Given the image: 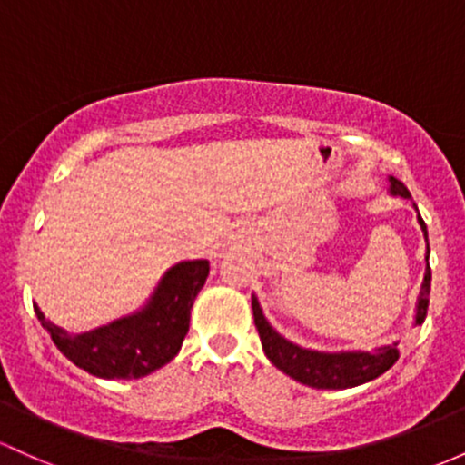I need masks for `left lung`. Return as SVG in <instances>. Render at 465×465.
I'll return each instance as SVG.
<instances>
[{"label": "left lung", "mask_w": 465, "mask_h": 465, "mask_svg": "<svg viewBox=\"0 0 465 465\" xmlns=\"http://www.w3.org/2000/svg\"><path fill=\"white\" fill-rule=\"evenodd\" d=\"M391 193L401 198H411V192L406 190V185L397 178L391 176ZM417 209V207H415ZM417 221L421 224V232L426 236L428 242V232L426 223L421 221V216L417 213ZM430 253V249H428ZM426 253V262H428ZM428 295H430V267H426V275H423L420 302H417V318L415 324H421L426 320L428 313ZM252 309H253V322H256L260 341H262L264 355L272 360L273 366H278L282 373H287L293 380H298L300 384L313 386V389H353V386L364 384V381L375 380L381 373L391 369L392 364L400 357L397 344L392 346H380L375 353H361V351H349V353H320V351H309L300 349L298 344H291L289 340H284L282 335L275 333L272 324L264 320L262 309H260L256 295L252 298Z\"/></svg>", "instance_id": "obj_1"}]
</instances>
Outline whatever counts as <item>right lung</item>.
<instances>
[{
	"mask_svg": "<svg viewBox=\"0 0 465 465\" xmlns=\"http://www.w3.org/2000/svg\"><path fill=\"white\" fill-rule=\"evenodd\" d=\"M207 275V260L178 262L161 280L145 309L90 333H65L45 320L37 304L35 313L61 353L79 369L104 380H136L174 360L190 331L192 304Z\"/></svg>",
	"mask_w": 465,
	"mask_h": 465,
	"instance_id": "add662e5",
	"label": "right lung"
}]
</instances>
